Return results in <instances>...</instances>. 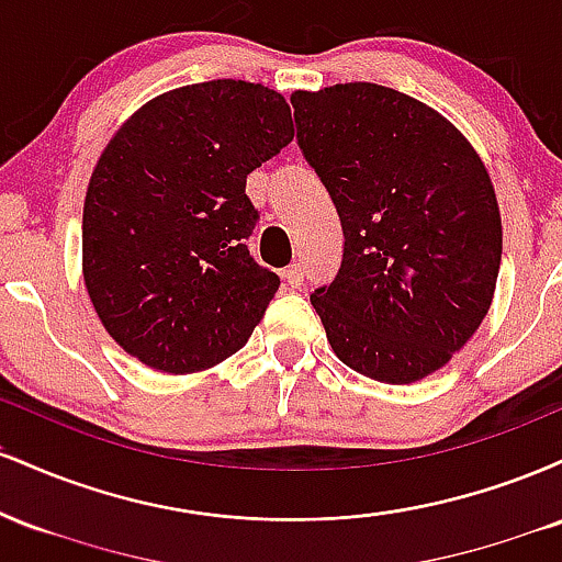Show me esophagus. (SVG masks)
Listing matches in <instances>:
<instances>
[{"label": "esophagus", "instance_id": "esophagus-1", "mask_svg": "<svg viewBox=\"0 0 562 562\" xmlns=\"http://www.w3.org/2000/svg\"><path fill=\"white\" fill-rule=\"evenodd\" d=\"M303 277H306V274H303L301 263H290L288 269H282V280H285L290 288H301L303 285Z\"/></svg>", "mask_w": 562, "mask_h": 562}]
</instances>
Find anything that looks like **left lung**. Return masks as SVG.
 <instances>
[{"label": "left lung", "mask_w": 562, "mask_h": 562, "mask_svg": "<svg viewBox=\"0 0 562 562\" xmlns=\"http://www.w3.org/2000/svg\"><path fill=\"white\" fill-rule=\"evenodd\" d=\"M290 102L344 227L338 274L312 293L327 340L380 383L423 380L492 306L502 218L486 166L454 124L396 89L335 83Z\"/></svg>", "instance_id": "1"}]
</instances>
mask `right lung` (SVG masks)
Instances as JSON below:
<instances>
[{
	"label": "right lung",
	"instance_id": "1",
	"mask_svg": "<svg viewBox=\"0 0 562 562\" xmlns=\"http://www.w3.org/2000/svg\"><path fill=\"white\" fill-rule=\"evenodd\" d=\"M293 139L285 97L216 79L142 105L83 200V282L111 338L153 370H209L248 344L280 277L248 250L245 179Z\"/></svg>",
	"mask_w": 562,
	"mask_h": 562
}]
</instances>
